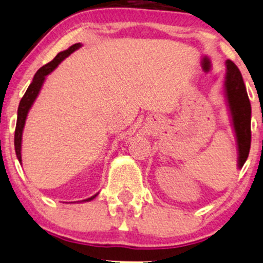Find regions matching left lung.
<instances>
[{
	"label": "left lung",
	"instance_id": "obj_1",
	"mask_svg": "<svg viewBox=\"0 0 263 263\" xmlns=\"http://www.w3.org/2000/svg\"><path fill=\"white\" fill-rule=\"evenodd\" d=\"M226 93L235 135H237L239 151V167L247 161L251 145V104L249 101L242 76L238 66L232 61L226 62Z\"/></svg>",
	"mask_w": 263,
	"mask_h": 263
}]
</instances>
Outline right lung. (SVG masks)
<instances>
[{
    "mask_svg": "<svg viewBox=\"0 0 263 263\" xmlns=\"http://www.w3.org/2000/svg\"><path fill=\"white\" fill-rule=\"evenodd\" d=\"M79 47H81V45H80V43H75V45H72L71 47H69L66 51L58 53L53 61L47 63L46 65L41 66V68L37 70V72L35 74L34 79H32V82L30 84L28 89H26L25 95L23 96L22 101H21V103H19L18 118H16V126H15V134H14V148H15L16 158H18L19 162H22V154H21L22 135H23V128H24L26 115H28V111H29V109L31 108L32 103H34L36 97H37L40 89H41V87H42L43 81H45V78L52 70H54V69L57 68V65L63 61V59L68 57L69 54H71V53L76 51ZM96 197H97V194L93 195V197H91V198L86 199V200H84V201H89V200H92V199H95Z\"/></svg>",
    "mask_w": 263,
    "mask_h": 263,
    "instance_id": "obj_1",
    "label": "right lung"
}]
</instances>
